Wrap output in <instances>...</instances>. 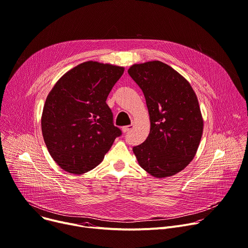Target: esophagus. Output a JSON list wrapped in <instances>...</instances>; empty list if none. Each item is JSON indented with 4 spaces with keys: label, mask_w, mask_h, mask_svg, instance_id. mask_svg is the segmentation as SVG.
Instances as JSON below:
<instances>
[{
    "label": "esophagus",
    "mask_w": 248,
    "mask_h": 248,
    "mask_svg": "<svg viewBox=\"0 0 248 248\" xmlns=\"http://www.w3.org/2000/svg\"><path fill=\"white\" fill-rule=\"evenodd\" d=\"M132 127H133V125L132 124H129V125H125V126H123V131L124 132H128L129 130H131L132 129Z\"/></svg>",
    "instance_id": "34e87169"
}]
</instances>
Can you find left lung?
I'll return each mask as SVG.
<instances>
[{
	"instance_id": "left-lung-1",
	"label": "left lung",
	"mask_w": 248,
	"mask_h": 248,
	"mask_svg": "<svg viewBox=\"0 0 248 248\" xmlns=\"http://www.w3.org/2000/svg\"><path fill=\"white\" fill-rule=\"evenodd\" d=\"M127 73L142 90L150 118L148 137L132 148L138 164L158 179L178 173L194 158L203 132L195 93L160 61L133 64Z\"/></svg>"
}]
</instances>
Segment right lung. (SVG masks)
<instances>
[{"label": "right lung", "mask_w": 248, "mask_h": 248, "mask_svg": "<svg viewBox=\"0 0 248 248\" xmlns=\"http://www.w3.org/2000/svg\"><path fill=\"white\" fill-rule=\"evenodd\" d=\"M124 70L85 62L68 70L50 91L41 127L50 155L62 170L78 174L94 169L122 135L106 100Z\"/></svg>", "instance_id": "1"}]
</instances>
